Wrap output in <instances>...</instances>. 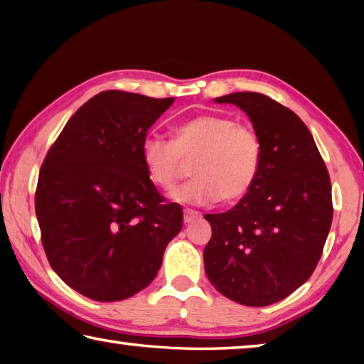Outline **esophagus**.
Here are the masks:
<instances>
[{"label":"esophagus","mask_w":364,"mask_h":364,"mask_svg":"<svg viewBox=\"0 0 364 364\" xmlns=\"http://www.w3.org/2000/svg\"><path fill=\"white\" fill-rule=\"evenodd\" d=\"M200 217L199 212L193 210V208H184V223H191V221H194Z\"/></svg>","instance_id":"obj_1"}]
</instances>
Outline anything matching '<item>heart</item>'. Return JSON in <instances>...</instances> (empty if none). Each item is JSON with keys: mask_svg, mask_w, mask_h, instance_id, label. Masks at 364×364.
Here are the masks:
<instances>
[{"mask_svg": "<svg viewBox=\"0 0 364 364\" xmlns=\"http://www.w3.org/2000/svg\"><path fill=\"white\" fill-rule=\"evenodd\" d=\"M141 159L149 180L165 191L175 186L191 162L194 178L171 197L183 204L210 205L247 196L260 175L263 144L247 123L223 114H200L171 128V141L147 136Z\"/></svg>", "mask_w": 364, "mask_h": 364, "instance_id": "1", "label": "heart"}]
</instances>
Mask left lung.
Here are the masks:
<instances>
[{
	"instance_id": "left-lung-1",
	"label": "left lung",
	"mask_w": 364,
	"mask_h": 364,
	"mask_svg": "<svg viewBox=\"0 0 364 364\" xmlns=\"http://www.w3.org/2000/svg\"><path fill=\"white\" fill-rule=\"evenodd\" d=\"M215 101L249 115L263 144L262 170L247 196L223 213H208L204 250L208 281L247 306L286 299L308 281L332 223L331 180L304 122L278 101L241 91Z\"/></svg>"
}]
</instances>
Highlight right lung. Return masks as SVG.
Wrapping results in <instances>:
<instances>
[{
	"mask_svg": "<svg viewBox=\"0 0 364 364\" xmlns=\"http://www.w3.org/2000/svg\"><path fill=\"white\" fill-rule=\"evenodd\" d=\"M175 97L109 90L85 102L45 157L35 191L41 244L67 286L97 301L143 291L183 228L146 173L141 144Z\"/></svg>",
	"mask_w": 364,
	"mask_h": 364,
	"instance_id": "obj_1",
	"label": "right lung"
}]
</instances>
